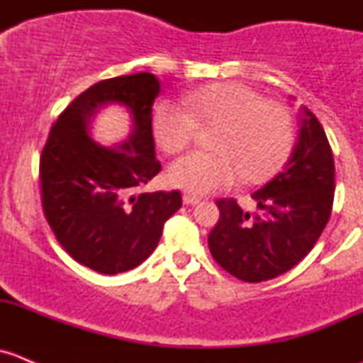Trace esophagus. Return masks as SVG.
Masks as SVG:
<instances>
[{
  "label": "esophagus",
  "mask_w": 363,
  "mask_h": 363,
  "mask_svg": "<svg viewBox=\"0 0 363 363\" xmlns=\"http://www.w3.org/2000/svg\"><path fill=\"white\" fill-rule=\"evenodd\" d=\"M182 200H184V203H188V205H195L200 202L199 196L191 195V193H184V195H182Z\"/></svg>",
  "instance_id": "34e87169"
}]
</instances>
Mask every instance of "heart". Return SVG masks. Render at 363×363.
Masks as SVG:
<instances>
[{
	"label": "heart",
	"instance_id": "heart-1",
	"mask_svg": "<svg viewBox=\"0 0 363 363\" xmlns=\"http://www.w3.org/2000/svg\"><path fill=\"white\" fill-rule=\"evenodd\" d=\"M161 151L181 155L195 142L199 128H214L212 152H191L175 161L168 181L191 193L230 188L239 179L262 184L290 160L295 124L290 108L263 100L242 82H216L182 94L181 105L158 101L151 116Z\"/></svg>",
	"mask_w": 363,
	"mask_h": 363
}]
</instances>
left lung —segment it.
Returning <instances> with one entry per match:
<instances>
[{
    "mask_svg": "<svg viewBox=\"0 0 363 363\" xmlns=\"http://www.w3.org/2000/svg\"><path fill=\"white\" fill-rule=\"evenodd\" d=\"M335 167L318 117L303 108L296 147L284 170L252 199L250 216L235 199H219V219L208 233L212 258L246 283L274 279L294 269L314 247L334 205Z\"/></svg>",
    "mask_w": 363,
    "mask_h": 363,
    "instance_id": "8db88e82",
    "label": "left lung"
}]
</instances>
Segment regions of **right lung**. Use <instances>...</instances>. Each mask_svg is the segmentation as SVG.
<instances>
[{"label":"right lung","mask_w":363,"mask_h":363,"mask_svg":"<svg viewBox=\"0 0 363 363\" xmlns=\"http://www.w3.org/2000/svg\"><path fill=\"white\" fill-rule=\"evenodd\" d=\"M160 80L140 72L100 80L60 113L40 155V191L47 223L75 262L100 274L126 272L158 246L163 225L182 199L140 191L161 163L155 155L152 104ZM121 103L134 116V133L119 150L86 135L98 106Z\"/></svg>","instance_id":"right-lung-1"}]
</instances>
